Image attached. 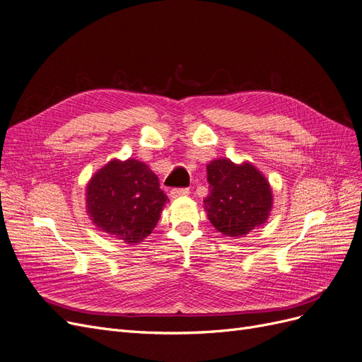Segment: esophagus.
<instances>
[{
  "instance_id": "esophagus-1",
  "label": "esophagus",
  "mask_w": 362,
  "mask_h": 362,
  "mask_svg": "<svg viewBox=\"0 0 362 362\" xmlns=\"http://www.w3.org/2000/svg\"><path fill=\"white\" fill-rule=\"evenodd\" d=\"M190 193L189 189H172L170 196L172 198H180V196H187Z\"/></svg>"
}]
</instances>
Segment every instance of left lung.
Listing matches in <instances>:
<instances>
[{"mask_svg":"<svg viewBox=\"0 0 362 362\" xmlns=\"http://www.w3.org/2000/svg\"><path fill=\"white\" fill-rule=\"evenodd\" d=\"M206 181L210 193L204 199V208L218 233L242 237L266 223L273 194L269 181L254 164L213 160L206 166Z\"/></svg>","mask_w":362,"mask_h":362,"instance_id":"8db88e82","label":"left lung"}]
</instances>
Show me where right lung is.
<instances>
[{
  "instance_id": "right-lung-1",
  "label": "right lung",
  "mask_w": 362,
  "mask_h": 362,
  "mask_svg": "<svg viewBox=\"0 0 362 362\" xmlns=\"http://www.w3.org/2000/svg\"><path fill=\"white\" fill-rule=\"evenodd\" d=\"M157 175L134 158L112 160L86 187V208L100 231L137 245L154 231L164 204Z\"/></svg>"
}]
</instances>
